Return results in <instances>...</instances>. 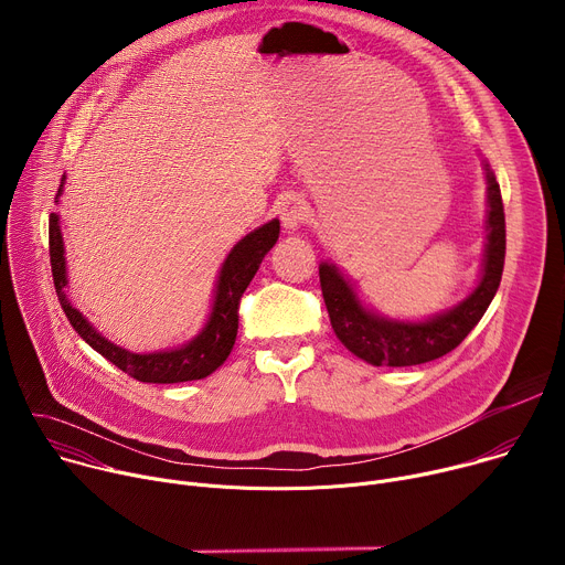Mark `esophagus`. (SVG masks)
I'll list each match as a JSON object with an SVG mask.
<instances>
[{"instance_id": "1", "label": "esophagus", "mask_w": 565, "mask_h": 565, "mask_svg": "<svg viewBox=\"0 0 565 565\" xmlns=\"http://www.w3.org/2000/svg\"><path fill=\"white\" fill-rule=\"evenodd\" d=\"M281 225L290 232L297 230L306 221V201L301 194H288L279 207Z\"/></svg>"}]
</instances>
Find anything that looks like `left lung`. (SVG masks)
Wrapping results in <instances>:
<instances>
[{"label": "left lung", "instance_id": "obj_1", "mask_svg": "<svg viewBox=\"0 0 565 565\" xmlns=\"http://www.w3.org/2000/svg\"><path fill=\"white\" fill-rule=\"evenodd\" d=\"M488 181V218L482 270L476 288L449 310L427 319H393L369 308L351 279L331 262L319 264L321 295L338 340L373 366H414L454 351L492 303L505 264V212L494 172L482 160Z\"/></svg>", "mask_w": 565, "mask_h": 565}]
</instances>
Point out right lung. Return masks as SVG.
<instances>
[{
    "label": "right lung",
    "instance_id": "add662e5",
    "mask_svg": "<svg viewBox=\"0 0 565 565\" xmlns=\"http://www.w3.org/2000/svg\"><path fill=\"white\" fill-rule=\"evenodd\" d=\"M62 190H64V177H62V185H60L55 199H60ZM277 238H279V221L273 218V221L264 223L262 227L253 230L250 234H246L230 250V255L225 257V262L218 270L210 317L196 338H192L183 347L168 349V351L134 353V351H127V349L109 342L107 338H103V333H98L94 329L92 321L71 303V299L66 295L68 277H66L60 216L55 212L49 216L51 273H53V284H55L60 306L68 319V324L94 351H98L103 358H107L120 371H125L127 375H131L138 382H151V384H174V382L201 380V377H207L210 373H214L227 360V355L234 347V340H236L241 295L246 292L248 284L253 281L255 273L259 270V264L264 262L268 250L277 244Z\"/></svg>",
    "mask_w": 565,
    "mask_h": 565
}]
</instances>
